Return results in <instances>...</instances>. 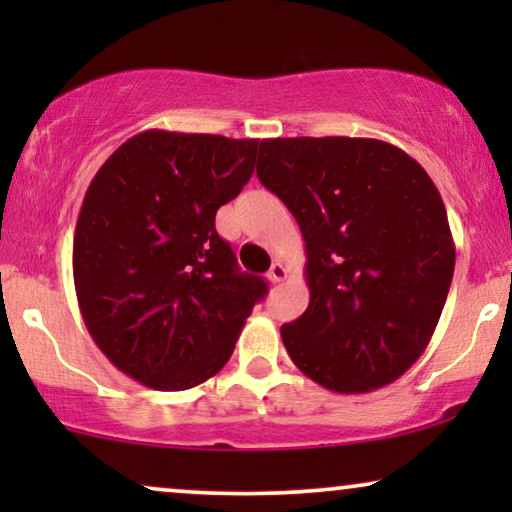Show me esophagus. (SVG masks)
<instances>
[{
    "mask_svg": "<svg viewBox=\"0 0 512 512\" xmlns=\"http://www.w3.org/2000/svg\"><path fill=\"white\" fill-rule=\"evenodd\" d=\"M286 275H289V270L284 268V263H279V261L272 263V268H270V272H268V279H270L272 284H279V282H284Z\"/></svg>",
    "mask_w": 512,
    "mask_h": 512,
    "instance_id": "esophagus-1",
    "label": "esophagus"
}]
</instances>
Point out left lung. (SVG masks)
Listing matches in <instances>:
<instances>
[{
    "mask_svg": "<svg viewBox=\"0 0 512 512\" xmlns=\"http://www.w3.org/2000/svg\"><path fill=\"white\" fill-rule=\"evenodd\" d=\"M258 179L296 216L310 305L282 326L291 361L338 394L398 380L424 354L454 272L436 184L368 137L263 139Z\"/></svg>",
    "mask_w": 512,
    "mask_h": 512,
    "instance_id": "8db88e82",
    "label": "left lung"
}]
</instances>
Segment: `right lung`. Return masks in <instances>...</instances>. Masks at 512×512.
Wrapping results in <instances>:
<instances>
[{
    "label": "right lung",
    "instance_id": "right-lung-1",
    "mask_svg": "<svg viewBox=\"0 0 512 512\" xmlns=\"http://www.w3.org/2000/svg\"><path fill=\"white\" fill-rule=\"evenodd\" d=\"M256 151L258 139L146 130L90 181L74 233L76 298L90 338L132 380L158 391L209 380L268 291L214 228Z\"/></svg>",
    "mask_w": 512,
    "mask_h": 512
}]
</instances>
